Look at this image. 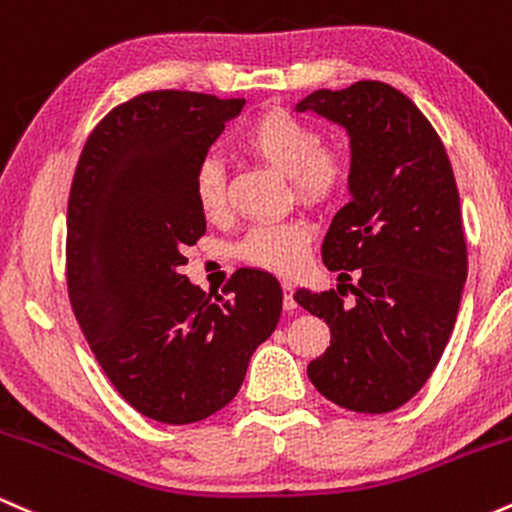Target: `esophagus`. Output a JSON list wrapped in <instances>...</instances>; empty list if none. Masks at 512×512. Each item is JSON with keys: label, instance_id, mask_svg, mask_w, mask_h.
Here are the masks:
<instances>
[{"label": "esophagus", "instance_id": "obj_1", "mask_svg": "<svg viewBox=\"0 0 512 512\" xmlns=\"http://www.w3.org/2000/svg\"><path fill=\"white\" fill-rule=\"evenodd\" d=\"M281 289H284V308L286 310H296L298 308V303H296V298H293V284L291 281H284V284H281Z\"/></svg>", "mask_w": 512, "mask_h": 512}]
</instances>
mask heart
Wrapping results in <instances>:
<instances>
[{"label":"heart","mask_w":512,"mask_h":512,"mask_svg":"<svg viewBox=\"0 0 512 512\" xmlns=\"http://www.w3.org/2000/svg\"><path fill=\"white\" fill-rule=\"evenodd\" d=\"M320 132L284 110H269L245 129L243 146L252 156L291 178L298 197L310 204H330L349 185V158L339 149L320 146ZM192 199L204 216L226 207V182L216 158H202L192 175ZM310 226L305 221L260 223L238 243V257L274 274H293L305 262Z\"/></svg>","instance_id":"obj_1"}]
</instances>
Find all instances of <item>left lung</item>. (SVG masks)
Instances as JSON below:
<instances>
[{
  "mask_svg": "<svg viewBox=\"0 0 512 512\" xmlns=\"http://www.w3.org/2000/svg\"><path fill=\"white\" fill-rule=\"evenodd\" d=\"M296 113L346 129L351 149V202L334 214L322 243V262L339 272L337 291L293 296L332 332L308 378L349 411H395L438 366L467 281L450 158L424 113L383 81L320 88L296 103ZM349 271L358 285L345 284ZM344 288L357 296L354 306L343 305Z\"/></svg>",
  "mask_w": 512,
  "mask_h": 512,
  "instance_id": "8db88e82",
  "label": "left lung"
}]
</instances>
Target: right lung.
Listing matches in <instances>:
<instances>
[{
  "label": "right lung",
  "instance_id": "add662e5",
  "mask_svg": "<svg viewBox=\"0 0 512 512\" xmlns=\"http://www.w3.org/2000/svg\"><path fill=\"white\" fill-rule=\"evenodd\" d=\"M243 98L151 91L98 122L67 216L69 301L115 390L161 424H195L238 395L281 317L279 281L238 269L211 301L182 274L207 231L192 175Z\"/></svg>",
  "mask_w": 512,
  "mask_h": 512
}]
</instances>
